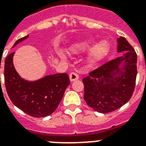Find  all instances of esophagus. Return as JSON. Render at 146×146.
<instances>
[{
  "label": "esophagus",
  "mask_w": 146,
  "mask_h": 146,
  "mask_svg": "<svg viewBox=\"0 0 146 146\" xmlns=\"http://www.w3.org/2000/svg\"><path fill=\"white\" fill-rule=\"evenodd\" d=\"M79 79V76L76 74V73H71L70 74V80L71 82H73V81H76Z\"/></svg>",
  "instance_id": "1"
}]
</instances>
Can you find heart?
<instances>
[{"mask_svg":"<svg viewBox=\"0 0 146 146\" xmlns=\"http://www.w3.org/2000/svg\"><path fill=\"white\" fill-rule=\"evenodd\" d=\"M94 43H95V40L92 38L81 40L80 42L75 43L71 47V52L77 54V53L86 51V50H89L90 48H92L88 54V56H87V62L89 64H96L97 62L101 60L103 57L106 56L109 51L110 46H109L108 42H107L106 40H102V41L97 42L94 46ZM92 45L93 46H92ZM60 57L64 58L65 55L64 54H60Z\"/></svg>","mask_w":146,"mask_h":146,"instance_id":"heart-1","label":"heart"}]
</instances>
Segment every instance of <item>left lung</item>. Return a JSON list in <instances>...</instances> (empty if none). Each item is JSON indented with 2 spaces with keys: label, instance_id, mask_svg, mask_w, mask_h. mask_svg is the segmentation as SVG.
Instances as JSON below:
<instances>
[{
  "label": "left lung",
  "instance_id": "8db88e82",
  "mask_svg": "<svg viewBox=\"0 0 146 146\" xmlns=\"http://www.w3.org/2000/svg\"><path fill=\"white\" fill-rule=\"evenodd\" d=\"M117 51L121 56L103 64L82 80L84 99L99 113H109L124 105L133 93L137 55L123 37L118 38Z\"/></svg>",
  "mask_w": 146,
  "mask_h": 146
}]
</instances>
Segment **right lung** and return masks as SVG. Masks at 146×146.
<instances>
[{
	"mask_svg": "<svg viewBox=\"0 0 146 146\" xmlns=\"http://www.w3.org/2000/svg\"><path fill=\"white\" fill-rule=\"evenodd\" d=\"M29 35L15 42L14 48ZM15 52L6 57L4 63V82L11 102L21 111L34 117H44L57 109L70 85L67 73H56L45 76L34 81L26 80L17 73L13 57ZM1 69V67H0Z\"/></svg>",
	"mask_w": 146,
	"mask_h": 146,
	"instance_id": "right-lung-1",
	"label": "right lung"
}]
</instances>
